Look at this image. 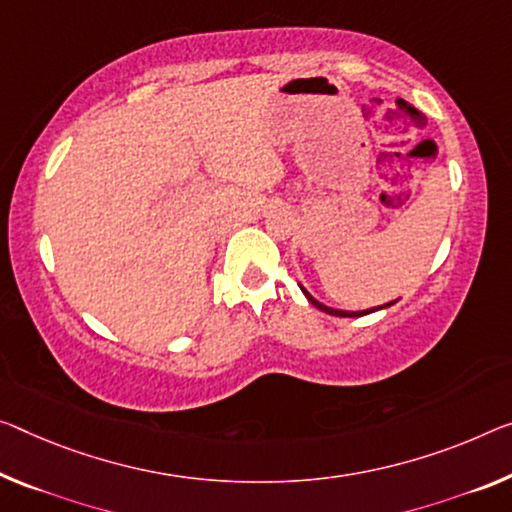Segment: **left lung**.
<instances>
[{"instance_id": "1", "label": "left lung", "mask_w": 512, "mask_h": 512, "mask_svg": "<svg viewBox=\"0 0 512 512\" xmlns=\"http://www.w3.org/2000/svg\"><path fill=\"white\" fill-rule=\"evenodd\" d=\"M300 288H302V293L306 295V300H309L313 306H316V309H320V311H325V313H329V316H338V318H359V316H366V313H373V311H380V309H387V306H391V304H396L398 300H393V302H387V304H380V306H371V309H364V311H341V309H332V306H327V304H322V302H318L316 297H313L309 290H306L302 283H300Z\"/></svg>"}]
</instances>
